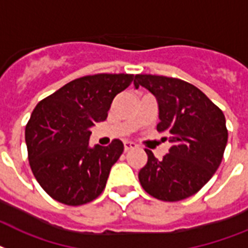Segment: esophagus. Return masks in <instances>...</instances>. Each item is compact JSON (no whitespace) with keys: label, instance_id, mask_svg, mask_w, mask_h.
I'll use <instances>...</instances> for the list:
<instances>
[{"label":"esophagus","instance_id":"34e87169","mask_svg":"<svg viewBox=\"0 0 248 248\" xmlns=\"http://www.w3.org/2000/svg\"><path fill=\"white\" fill-rule=\"evenodd\" d=\"M124 152H128V150H131V149H135L138 145L135 144L134 141H128V140H126V141H124Z\"/></svg>","mask_w":248,"mask_h":248}]
</instances>
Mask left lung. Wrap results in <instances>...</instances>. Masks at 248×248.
Here are the masks:
<instances>
[{
	"instance_id": "8db88e82",
	"label": "left lung",
	"mask_w": 248,
	"mask_h": 248,
	"mask_svg": "<svg viewBox=\"0 0 248 248\" xmlns=\"http://www.w3.org/2000/svg\"><path fill=\"white\" fill-rule=\"evenodd\" d=\"M134 85L148 89L156 98V130L170 135L172 144L160 160L145 149L148 162L139 172L142 188L163 201L192 196L222 163L228 141L224 114L200 89L180 78L136 75Z\"/></svg>"
}]
</instances>
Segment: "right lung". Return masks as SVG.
Here are the masks:
<instances>
[{"label":"right lung","mask_w":248,"mask_h":248,"mask_svg":"<svg viewBox=\"0 0 248 248\" xmlns=\"http://www.w3.org/2000/svg\"><path fill=\"white\" fill-rule=\"evenodd\" d=\"M134 80L98 74L72 80L37 104L25 127L30 168L52 199L78 206L103 192L110 168L124 152L116 139L90 146V128L106 121L114 96Z\"/></svg>","instance_id":"obj_1"}]
</instances>
